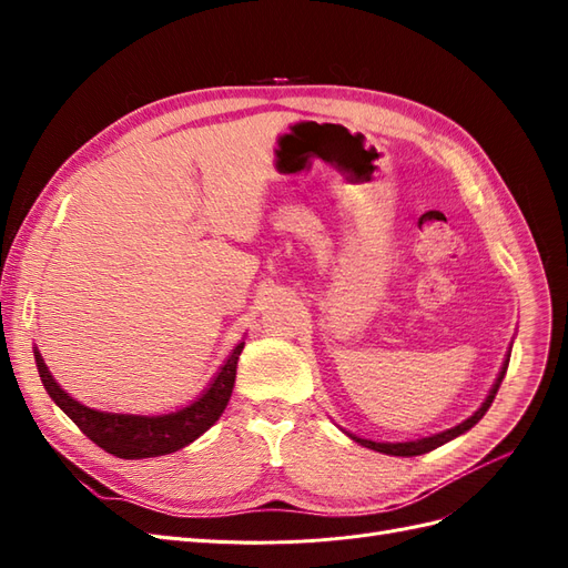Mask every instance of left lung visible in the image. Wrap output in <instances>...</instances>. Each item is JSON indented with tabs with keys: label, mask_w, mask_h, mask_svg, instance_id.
<instances>
[{
	"label": "left lung",
	"mask_w": 568,
	"mask_h": 568,
	"mask_svg": "<svg viewBox=\"0 0 568 568\" xmlns=\"http://www.w3.org/2000/svg\"><path fill=\"white\" fill-rule=\"evenodd\" d=\"M507 365H509V355H507V359H505V365H503V369H500V376H497V382L493 384V388H490V393H488V398H486V403L480 405L474 415L469 417V419H464L462 424H457V426H453V428H448V432H443V434H436V436H426V438H417V440H405V443H379V440H369V438H359V436H353V434H348L353 440H357L359 445H365V448H372V450H376V453H386V455H395V457H415V455H424V453H428V450H436L438 445H443V443H448V440H453V438H457L459 434H464V432H469V428L486 415L488 412V407H490V403L495 400V395H497V388H500V384H503V379H505V374H507Z\"/></svg>",
	"instance_id": "1"
}]
</instances>
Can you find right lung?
<instances>
[{
	"instance_id": "right-lung-1",
	"label": "right lung",
	"mask_w": 568,
	"mask_h": 568,
	"mask_svg": "<svg viewBox=\"0 0 568 568\" xmlns=\"http://www.w3.org/2000/svg\"><path fill=\"white\" fill-rule=\"evenodd\" d=\"M244 351V341L236 343L232 355L220 367L211 386L189 405L165 412V415H118V412H101L71 398L47 369L42 355L36 351L38 372L47 393L80 432L94 440L99 448L123 459H144L175 453L184 445L196 440L203 432L220 419L225 412L236 379V363Z\"/></svg>"
}]
</instances>
